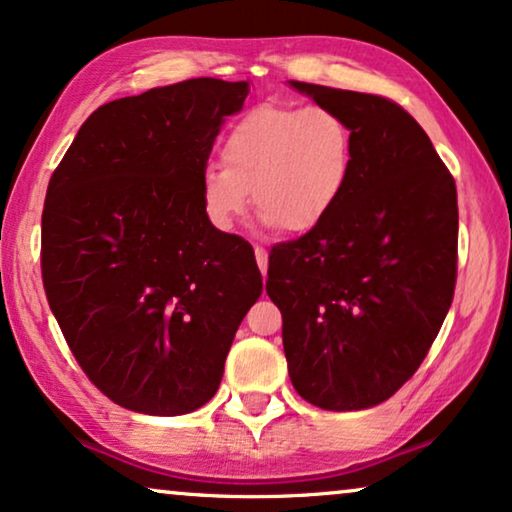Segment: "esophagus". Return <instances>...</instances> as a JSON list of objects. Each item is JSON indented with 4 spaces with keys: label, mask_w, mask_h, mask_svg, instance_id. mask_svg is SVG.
Instances as JSON below:
<instances>
[{
    "label": "esophagus",
    "mask_w": 512,
    "mask_h": 512,
    "mask_svg": "<svg viewBox=\"0 0 512 512\" xmlns=\"http://www.w3.org/2000/svg\"><path fill=\"white\" fill-rule=\"evenodd\" d=\"M254 254H256L258 268H261V272L265 275V272H268V251H265L261 244H254Z\"/></svg>",
    "instance_id": "esophagus-1"
}]
</instances>
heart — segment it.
<instances>
[{"label":"heart","mask_w":512,"mask_h":512,"mask_svg":"<svg viewBox=\"0 0 512 512\" xmlns=\"http://www.w3.org/2000/svg\"><path fill=\"white\" fill-rule=\"evenodd\" d=\"M355 136L329 105H258L223 138V167L199 174V197L216 230H232L249 204L287 232L313 230L327 218L353 174Z\"/></svg>","instance_id":"b5f03b06"}]
</instances>
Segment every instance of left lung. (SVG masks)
I'll return each mask as SVG.
<instances>
[{"instance_id": "obj_1", "label": "left lung", "mask_w": 512, "mask_h": 512, "mask_svg": "<svg viewBox=\"0 0 512 512\" xmlns=\"http://www.w3.org/2000/svg\"><path fill=\"white\" fill-rule=\"evenodd\" d=\"M291 86L350 124L353 174L320 225L270 251L265 291L282 313L296 393L320 409H367L416 374L449 313L459 263L456 183L402 105Z\"/></svg>"}]
</instances>
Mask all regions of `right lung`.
<instances>
[{
  "label": "right lung",
  "mask_w": 512,
  "mask_h": 512,
  "mask_svg": "<svg viewBox=\"0 0 512 512\" xmlns=\"http://www.w3.org/2000/svg\"><path fill=\"white\" fill-rule=\"evenodd\" d=\"M247 82L157 86L94 110L46 188V301L89 381L119 407L190 414L221 386L263 291L254 249L199 197L223 119Z\"/></svg>",
  "instance_id": "1"
}]
</instances>
